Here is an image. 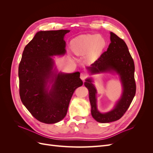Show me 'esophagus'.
I'll return each mask as SVG.
<instances>
[{
  "label": "esophagus",
  "mask_w": 153,
  "mask_h": 153,
  "mask_svg": "<svg viewBox=\"0 0 153 153\" xmlns=\"http://www.w3.org/2000/svg\"><path fill=\"white\" fill-rule=\"evenodd\" d=\"M88 76L87 73L86 72H82L80 74V78L82 80H84L85 78Z\"/></svg>",
  "instance_id": "obj_1"
}]
</instances>
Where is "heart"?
<instances>
[{
  "label": "heart",
  "mask_w": 153,
  "mask_h": 153,
  "mask_svg": "<svg viewBox=\"0 0 153 153\" xmlns=\"http://www.w3.org/2000/svg\"><path fill=\"white\" fill-rule=\"evenodd\" d=\"M106 45V41L99 34L81 35L74 38L71 42L73 52L76 55L87 54L89 61L98 57Z\"/></svg>",
  "instance_id": "1"
}]
</instances>
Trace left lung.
<instances>
[{
	"label": "left lung",
	"instance_id": "obj_1",
	"mask_svg": "<svg viewBox=\"0 0 153 153\" xmlns=\"http://www.w3.org/2000/svg\"><path fill=\"white\" fill-rule=\"evenodd\" d=\"M110 41L107 50L87 69L92 74L103 72H115L120 76L123 88V94L113 110L105 114L100 113L96 105L97 91L92 84L91 78L84 83L89 90L92 116L96 121L106 123L117 121L126 112L136 93L135 64L124 40L110 32Z\"/></svg>",
	"mask_w": 153,
	"mask_h": 153
}]
</instances>
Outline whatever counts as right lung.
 Segmentation results:
<instances>
[{
    "label": "right lung",
    "instance_id": "obj_1",
    "mask_svg": "<svg viewBox=\"0 0 153 153\" xmlns=\"http://www.w3.org/2000/svg\"><path fill=\"white\" fill-rule=\"evenodd\" d=\"M69 30L38 32L23 52L18 67L22 102L39 121L53 124L64 118L74 91L83 85L80 73H57L53 55L66 53ZM49 84H52L49 90Z\"/></svg>",
    "mask_w": 153,
    "mask_h": 153
}]
</instances>
